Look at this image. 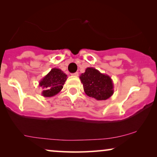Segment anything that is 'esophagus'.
I'll list each match as a JSON object with an SVG mask.
<instances>
[{"label": "esophagus", "instance_id": "obj_1", "mask_svg": "<svg viewBox=\"0 0 157 157\" xmlns=\"http://www.w3.org/2000/svg\"><path fill=\"white\" fill-rule=\"evenodd\" d=\"M71 75H72V76H78V72L74 73V74H72Z\"/></svg>", "mask_w": 157, "mask_h": 157}]
</instances>
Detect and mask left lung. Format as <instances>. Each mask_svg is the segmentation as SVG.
<instances>
[{"label": "left lung", "mask_w": 157, "mask_h": 157, "mask_svg": "<svg viewBox=\"0 0 157 157\" xmlns=\"http://www.w3.org/2000/svg\"><path fill=\"white\" fill-rule=\"evenodd\" d=\"M86 94L98 101L106 100L113 94V83L111 77L101 74L96 68L89 67L80 77Z\"/></svg>", "instance_id": "1"}]
</instances>
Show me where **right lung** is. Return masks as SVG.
<instances>
[{"mask_svg": "<svg viewBox=\"0 0 157 157\" xmlns=\"http://www.w3.org/2000/svg\"><path fill=\"white\" fill-rule=\"evenodd\" d=\"M67 79V75L61 69L53 68L39 82V86L43 88L42 96L51 97L56 95L63 89V86Z\"/></svg>", "mask_w": 157, "mask_h": 157, "instance_id": "right-lung-1", "label": "right lung"}]
</instances>
